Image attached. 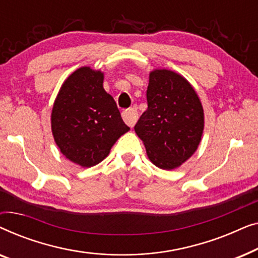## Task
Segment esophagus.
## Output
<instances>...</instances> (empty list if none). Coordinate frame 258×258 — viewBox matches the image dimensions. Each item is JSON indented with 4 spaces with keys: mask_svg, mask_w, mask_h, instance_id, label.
I'll use <instances>...</instances> for the list:
<instances>
[{
    "mask_svg": "<svg viewBox=\"0 0 258 258\" xmlns=\"http://www.w3.org/2000/svg\"><path fill=\"white\" fill-rule=\"evenodd\" d=\"M122 117L123 121H124L126 124H128L130 128H133L135 125V123L139 119V112H137L136 109H126L122 112Z\"/></svg>",
    "mask_w": 258,
    "mask_h": 258,
    "instance_id": "esophagus-1",
    "label": "esophagus"
}]
</instances>
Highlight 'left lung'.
Wrapping results in <instances>:
<instances>
[{"label":"left lung","instance_id":"left-lung-1","mask_svg":"<svg viewBox=\"0 0 258 258\" xmlns=\"http://www.w3.org/2000/svg\"><path fill=\"white\" fill-rule=\"evenodd\" d=\"M148 109L135 125L149 160L171 170L192 156L201 142L204 112L191 84L179 74L155 69L149 74Z\"/></svg>","mask_w":258,"mask_h":258}]
</instances>
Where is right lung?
<instances>
[{
  "mask_svg": "<svg viewBox=\"0 0 258 258\" xmlns=\"http://www.w3.org/2000/svg\"><path fill=\"white\" fill-rule=\"evenodd\" d=\"M103 73L90 67L75 70L62 84L51 111L52 136L61 153L83 168L104 160L130 128L111 95Z\"/></svg>",
  "mask_w": 258,
  "mask_h": 258,
  "instance_id": "right-lung-1",
  "label": "right lung"
}]
</instances>
